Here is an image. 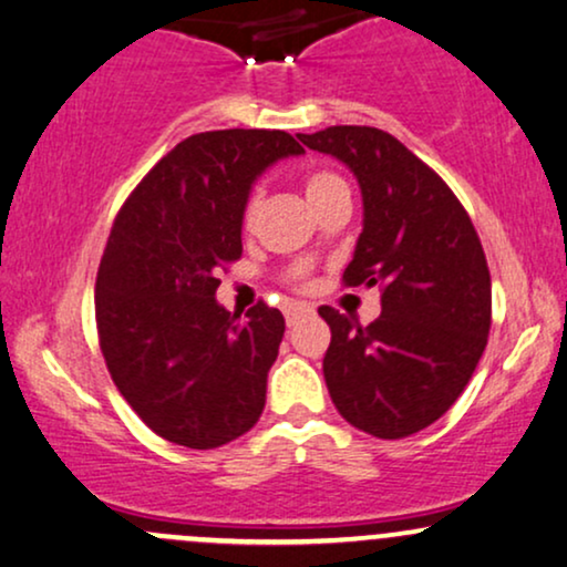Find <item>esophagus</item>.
<instances>
[{
    "instance_id": "34e87169",
    "label": "esophagus",
    "mask_w": 567,
    "mask_h": 567,
    "mask_svg": "<svg viewBox=\"0 0 567 567\" xmlns=\"http://www.w3.org/2000/svg\"><path fill=\"white\" fill-rule=\"evenodd\" d=\"M309 311H311V306H306V303H288V309H285V319H288V327L296 324L298 319L306 317Z\"/></svg>"
}]
</instances>
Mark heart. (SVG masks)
<instances>
[{"label":"heart","instance_id":"heart-1","mask_svg":"<svg viewBox=\"0 0 567 567\" xmlns=\"http://www.w3.org/2000/svg\"><path fill=\"white\" fill-rule=\"evenodd\" d=\"M338 184H343V182H340L336 174H327V172L311 174L309 179H306V197H309V203H313V200H317V197H322L324 193H330L332 187H338ZM256 210H258V193L250 195L248 203H245V210H243V224H245V227H250V224H254Z\"/></svg>","mask_w":567,"mask_h":567}]
</instances>
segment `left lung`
<instances>
[{
    "label": "left lung",
    "instance_id": "8db88e82",
    "mask_svg": "<svg viewBox=\"0 0 567 567\" xmlns=\"http://www.w3.org/2000/svg\"><path fill=\"white\" fill-rule=\"evenodd\" d=\"M357 176L364 221L343 279L383 285V311L361 327L330 306L324 383L346 422L378 439L433 425L460 399L491 327V275L467 210L395 136L372 126L298 134Z\"/></svg>",
    "mask_w": 567,
    "mask_h": 567
}]
</instances>
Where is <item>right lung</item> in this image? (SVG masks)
<instances>
[{
  "instance_id": "1",
  "label": "right lung",
  "mask_w": 567,
  "mask_h": 567,
  "mask_svg": "<svg viewBox=\"0 0 567 567\" xmlns=\"http://www.w3.org/2000/svg\"><path fill=\"white\" fill-rule=\"evenodd\" d=\"M303 155L288 132L193 134L136 184L102 254L94 317L115 388L153 433L216 449L248 433L285 319L258 301L240 322L216 301L218 271L243 254L250 189Z\"/></svg>"
}]
</instances>
